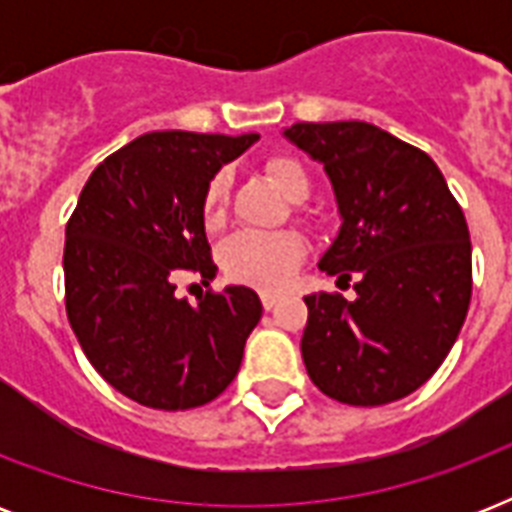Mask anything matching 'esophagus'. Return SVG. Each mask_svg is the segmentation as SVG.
Listing matches in <instances>:
<instances>
[{
  "label": "esophagus",
  "instance_id": "obj_1",
  "mask_svg": "<svg viewBox=\"0 0 512 512\" xmlns=\"http://www.w3.org/2000/svg\"><path fill=\"white\" fill-rule=\"evenodd\" d=\"M260 300H263V308H265V311H273V308L279 305L281 297H279V295H263V297H260Z\"/></svg>",
  "mask_w": 512,
  "mask_h": 512
}]
</instances>
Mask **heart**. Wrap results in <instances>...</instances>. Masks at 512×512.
<instances>
[{
    "instance_id": "heart-1",
    "label": "heart",
    "mask_w": 512,
    "mask_h": 512,
    "mask_svg": "<svg viewBox=\"0 0 512 512\" xmlns=\"http://www.w3.org/2000/svg\"><path fill=\"white\" fill-rule=\"evenodd\" d=\"M265 175L292 201L308 199L311 177L295 156L271 154L263 162ZM228 172L217 170L201 191L199 215L207 231H220L228 212ZM305 260V239L297 231L236 233L220 247V268L225 279L260 292H281L295 279Z\"/></svg>"
}]
</instances>
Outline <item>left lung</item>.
<instances>
[{"label": "left lung", "instance_id": "left-lung-1", "mask_svg": "<svg viewBox=\"0 0 512 512\" xmlns=\"http://www.w3.org/2000/svg\"><path fill=\"white\" fill-rule=\"evenodd\" d=\"M319 159L342 225L319 268L350 281L305 297L303 361L313 385L350 406H380L444 364L473 292L470 231L425 151L366 122H297L284 132Z\"/></svg>", "mask_w": 512, "mask_h": 512}]
</instances>
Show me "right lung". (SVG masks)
<instances>
[{
    "label": "right lung",
    "instance_id": "right-lung-1",
    "mask_svg": "<svg viewBox=\"0 0 512 512\" xmlns=\"http://www.w3.org/2000/svg\"><path fill=\"white\" fill-rule=\"evenodd\" d=\"M257 135L148 132L95 167L66 225V313L84 356L132 401L164 412L209 404L233 382L263 316L247 287L177 297L217 265L201 191ZM196 287V284H191Z\"/></svg>",
    "mask_w": 512,
    "mask_h": 512
}]
</instances>
